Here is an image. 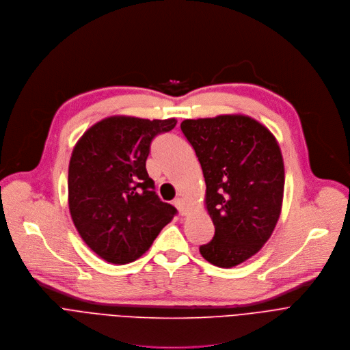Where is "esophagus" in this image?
I'll list each match as a JSON object with an SVG mask.
<instances>
[{
  "label": "esophagus",
  "mask_w": 350,
  "mask_h": 350,
  "mask_svg": "<svg viewBox=\"0 0 350 350\" xmlns=\"http://www.w3.org/2000/svg\"><path fill=\"white\" fill-rule=\"evenodd\" d=\"M174 205L179 209L180 215H187V206H186V202H185L183 198H180V197L175 198V200H174Z\"/></svg>",
  "instance_id": "34e87169"
}]
</instances>
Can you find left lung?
<instances>
[{
	"mask_svg": "<svg viewBox=\"0 0 350 350\" xmlns=\"http://www.w3.org/2000/svg\"><path fill=\"white\" fill-rule=\"evenodd\" d=\"M205 179V208L214 239L200 247L205 260L237 266L270 239L282 214L284 161L274 135L244 114L185 120Z\"/></svg>",
	"mask_w": 350,
	"mask_h": 350,
	"instance_id": "obj_1",
	"label": "left lung"
}]
</instances>
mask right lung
I'll return each mask as SVG.
<instances>
[{"mask_svg": "<svg viewBox=\"0 0 350 350\" xmlns=\"http://www.w3.org/2000/svg\"><path fill=\"white\" fill-rule=\"evenodd\" d=\"M175 125V118L110 116L76 144L67 178L70 215L84 243L106 262L141 258L176 214L159 198L146 171L154 136Z\"/></svg>", "mask_w": 350, "mask_h": 350, "instance_id": "1", "label": "right lung"}]
</instances>
